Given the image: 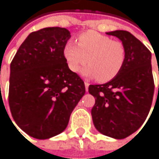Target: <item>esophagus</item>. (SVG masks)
Returning a JSON list of instances; mask_svg holds the SVG:
<instances>
[{
  "label": "esophagus",
  "mask_w": 159,
  "mask_h": 159,
  "mask_svg": "<svg viewBox=\"0 0 159 159\" xmlns=\"http://www.w3.org/2000/svg\"><path fill=\"white\" fill-rule=\"evenodd\" d=\"M89 84L88 82H85V88H86V90L87 91L89 90Z\"/></svg>",
  "instance_id": "34e87169"
}]
</instances>
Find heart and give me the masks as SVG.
<instances>
[{
    "label": "heart",
    "instance_id": "1",
    "mask_svg": "<svg viewBox=\"0 0 159 159\" xmlns=\"http://www.w3.org/2000/svg\"><path fill=\"white\" fill-rule=\"evenodd\" d=\"M63 56L69 69L77 72L87 61L82 73L99 82H108L122 70L126 60V50L120 41L94 31L78 37V44L69 41L63 48Z\"/></svg>",
    "mask_w": 159,
    "mask_h": 159
}]
</instances>
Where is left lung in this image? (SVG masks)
<instances>
[{
	"mask_svg": "<svg viewBox=\"0 0 159 159\" xmlns=\"http://www.w3.org/2000/svg\"><path fill=\"white\" fill-rule=\"evenodd\" d=\"M107 34L118 38L125 46L126 60L112 80L89 87V92L95 98L91 116L100 133L121 139L142 125L151 109L155 90L152 54L127 31L117 30Z\"/></svg>",
	"mask_w": 159,
	"mask_h": 159,
	"instance_id": "8db88e82",
	"label": "left lung"
}]
</instances>
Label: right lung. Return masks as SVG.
Wrapping results in <instances>:
<instances>
[{
  "instance_id": "add662e5",
  "label": "right lung",
  "mask_w": 159,
  "mask_h": 159,
  "mask_svg": "<svg viewBox=\"0 0 159 159\" xmlns=\"http://www.w3.org/2000/svg\"><path fill=\"white\" fill-rule=\"evenodd\" d=\"M70 38L66 28L33 32L10 65L8 102L17 125L27 135L47 139L62 133L86 92L79 75L63 56Z\"/></svg>"
}]
</instances>
